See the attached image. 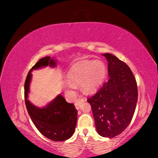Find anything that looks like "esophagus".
<instances>
[{
    "mask_svg": "<svg viewBox=\"0 0 158 158\" xmlns=\"http://www.w3.org/2000/svg\"><path fill=\"white\" fill-rule=\"evenodd\" d=\"M85 98H79V99H77V100H76L75 103V105L76 109H77V110H79L80 107H81V104H82L83 102H85Z\"/></svg>",
    "mask_w": 158,
    "mask_h": 158,
    "instance_id": "34e87169",
    "label": "esophagus"
}]
</instances>
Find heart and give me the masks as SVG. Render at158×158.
I'll list each match as a JSON object with an SVG mask.
<instances>
[{"label": "heart", "instance_id": "heart-1", "mask_svg": "<svg viewBox=\"0 0 158 158\" xmlns=\"http://www.w3.org/2000/svg\"><path fill=\"white\" fill-rule=\"evenodd\" d=\"M106 75V66L100 60H83L75 64L67 74L69 81L65 88L69 92L76 88L75 84L81 83V88L86 94L96 92L102 84Z\"/></svg>", "mask_w": 158, "mask_h": 158}]
</instances>
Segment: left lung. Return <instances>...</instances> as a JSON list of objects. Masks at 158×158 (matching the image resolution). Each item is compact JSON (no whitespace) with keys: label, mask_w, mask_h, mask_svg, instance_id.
I'll list each match as a JSON object with an SVG mask.
<instances>
[{"label":"left lung","mask_w":158,"mask_h":158,"mask_svg":"<svg viewBox=\"0 0 158 158\" xmlns=\"http://www.w3.org/2000/svg\"><path fill=\"white\" fill-rule=\"evenodd\" d=\"M108 61L109 79L88 99L96 130L100 136L113 138L129 126L135 111L138 89L130 67L116 56L102 54Z\"/></svg>","instance_id":"obj_1"}]
</instances>
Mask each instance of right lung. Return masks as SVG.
Instances as JSON below:
<instances>
[{
    "instance_id": "1",
    "label": "right lung",
    "mask_w": 158,
    "mask_h": 158,
    "mask_svg": "<svg viewBox=\"0 0 158 158\" xmlns=\"http://www.w3.org/2000/svg\"><path fill=\"white\" fill-rule=\"evenodd\" d=\"M48 65L55 66L56 63L49 56H46L40 59L29 71L24 83L26 106L33 123L43 135L53 141H64L75 132L77 110L73 104L67 102L60 94L43 108L33 105L28 100L32 70Z\"/></svg>"
}]
</instances>
